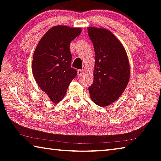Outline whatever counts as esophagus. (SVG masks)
Returning a JSON list of instances; mask_svg holds the SVG:
<instances>
[{
    "label": "esophagus",
    "instance_id": "1",
    "mask_svg": "<svg viewBox=\"0 0 161 161\" xmlns=\"http://www.w3.org/2000/svg\"><path fill=\"white\" fill-rule=\"evenodd\" d=\"M77 73H78V76H81L84 74V70L83 69H79L77 71Z\"/></svg>",
    "mask_w": 161,
    "mask_h": 161
}]
</instances>
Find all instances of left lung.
<instances>
[{
	"mask_svg": "<svg viewBox=\"0 0 161 161\" xmlns=\"http://www.w3.org/2000/svg\"><path fill=\"white\" fill-rule=\"evenodd\" d=\"M89 37L94 45V81L89 87L92 100L106 107L119 99L130 78L129 59L124 46L111 32L89 27Z\"/></svg>",
	"mask_w": 161,
	"mask_h": 161,
	"instance_id": "1",
	"label": "left lung"
}]
</instances>
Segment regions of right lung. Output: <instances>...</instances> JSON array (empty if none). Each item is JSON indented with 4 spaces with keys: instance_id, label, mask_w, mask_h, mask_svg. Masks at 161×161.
Returning a JSON list of instances; mask_svg holds the SVG:
<instances>
[{
    "instance_id": "right-lung-1",
    "label": "right lung",
    "mask_w": 161,
    "mask_h": 161,
    "mask_svg": "<svg viewBox=\"0 0 161 161\" xmlns=\"http://www.w3.org/2000/svg\"><path fill=\"white\" fill-rule=\"evenodd\" d=\"M80 28L57 25L43 35L35 48L32 71L38 86L54 103L63 99L77 72L71 67L69 45L80 35Z\"/></svg>"
}]
</instances>
